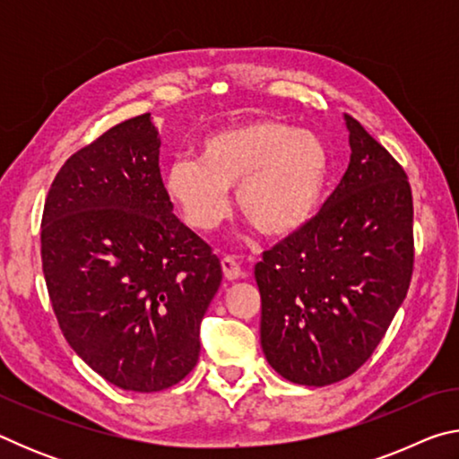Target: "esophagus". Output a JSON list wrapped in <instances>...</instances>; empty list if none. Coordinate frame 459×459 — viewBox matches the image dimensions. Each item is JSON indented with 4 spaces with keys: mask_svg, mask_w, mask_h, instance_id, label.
Listing matches in <instances>:
<instances>
[{
    "mask_svg": "<svg viewBox=\"0 0 459 459\" xmlns=\"http://www.w3.org/2000/svg\"><path fill=\"white\" fill-rule=\"evenodd\" d=\"M221 265H222V273H224V277L229 279V281H235V279L243 275V269H240L238 263L232 257H224L221 261Z\"/></svg>",
    "mask_w": 459,
    "mask_h": 459,
    "instance_id": "obj_1",
    "label": "esophagus"
}]
</instances>
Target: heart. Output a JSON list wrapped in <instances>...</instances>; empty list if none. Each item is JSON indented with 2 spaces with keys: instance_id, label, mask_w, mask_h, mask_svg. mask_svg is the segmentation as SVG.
I'll list each match as a JSON object with an SVG mask.
<instances>
[{
  "instance_id": "heart-1",
  "label": "heart",
  "mask_w": 459,
  "mask_h": 459,
  "mask_svg": "<svg viewBox=\"0 0 459 459\" xmlns=\"http://www.w3.org/2000/svg\"><path fill=\"white\" fill-rule=\"evenodd\" d=\"M328 145L314 131L277 119H255L206 135L198 160L169 161L161 186L184 222L214 230L229 216V190L238 212L269 238L290 237L314 219L330 182Z\"/></svg>"
}]
</instances>
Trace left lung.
<instances>
[{
	"instance_id": "1",
	"label": "left lung",
	"mask_w": 459,
	"mask_h": 459,
	"mask_svg": "<svg viewBox=\"0 0 459 459\" xmlns=\"http://www.w3.org/2000/svg\"><path fill=\"white\" fill-rule=\"evenodd\" d=\"M351 164L322 211L255 265L261 348L283 378L325 386L375 352L413 273L405 169L344 115Z\"/></svg>"
}]
</instances>
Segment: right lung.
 <instances>
[{
	"label": "right lung",
	"mask_w": 459,
	"mask_h": 459,
	"mask_svg": "<svg viewBox=\"0 0 459 459\" xmlns=\"http://www.w3.org/2000/svg\"><path fill=\"white\" fill-rule=\"evenodd\" d=\"M150 113L66 160L42 216V269L62 333L108 383L164 391L196 367L221 261L174 214Z\"/></svg>",
	"instance_id": "1"
}]
</instances>
